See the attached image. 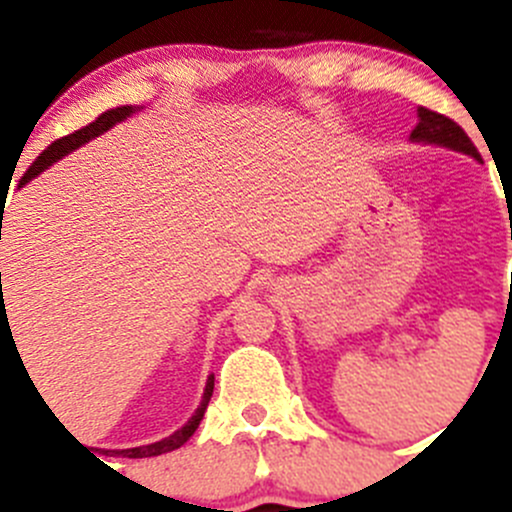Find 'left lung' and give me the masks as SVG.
I'll list each match as a JSON object with an SVG mask.
<instances>
[{"label": "left lung", "instance_id": "8db88e82", "mask_svg": "<svg viewBox=\"0 0 512 512\" xmlns=\"http://www.w3.org/2000/svg\"><path fill=\"white\" fill-rule=\"evenodd\" d=\"M418 125L415 130L410 133V138L418 140V143H436V146H446V148H454L459 153H467L472 158H482L479 156L477 146H474L469 135L456 125L451 117L441 115V112H433L428 107H420L418 110Z\"/></svg>", "mask_w": 512, "mask_h": 512}]
</instances>
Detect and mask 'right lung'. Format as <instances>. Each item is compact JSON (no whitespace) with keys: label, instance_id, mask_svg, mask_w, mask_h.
I'll list each match as a JSON object with an SVG mask.
<instances>
[{"label":"right lung","instance_id":"add662e5","mask_svg":"<svg viewBox=\"0 0 512 512\" xmlns=\"http://www.w3.org/2000/svg\"><path fill=\"white\" fill-rule=\"evenodd\" d=\"M133 112V107H128V104H122V107H115V110H107L104 115H99L97 120L89 122L87 128L81 130H74L71 135H66V138H58L53 140L51 146L45 148L43 153H40L38 158L33 161V166L22 174L20 179V187L22 184H27L30 179H35V176L40 174V171H45L51 164H56L58 158L66 156V153H71L74 148H79L81 143H87V140L97 138V135H102L104 130H110L115 122L125 120V117ZM212 390H215V374H210V379H207V387H205V397H202L200 408H197V413L189 418V423L184 425V428H179L176 433H171L169 438H164V441H156V443H148V446H138V449H122L120 456H128V459H146V456H158V454H166V451H174L179 449L182 443L189 441V436H192L194 431H197V425H200L202 415H205L207 410V402H210L212 397Z\"/></svg>","mask_w":512,"mask_h":512}]
</instances>
